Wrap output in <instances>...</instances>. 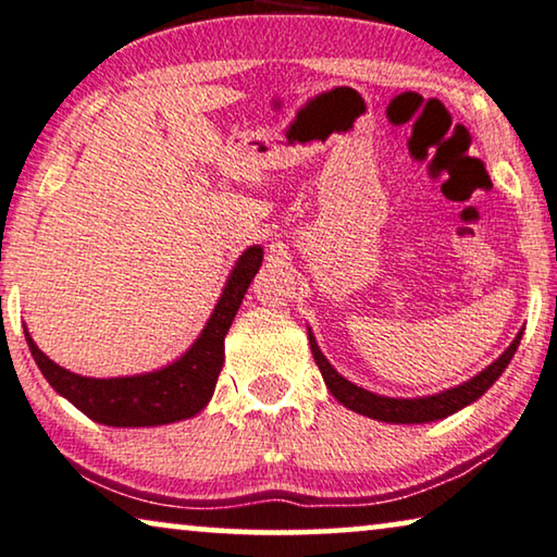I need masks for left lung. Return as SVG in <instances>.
<instances>
[{
	"mask_svg": "<svg viewBox=\"0 0 557 557\" xmlns=\"http://www.w3.org/2000/svg\"><path fill=\"white\" fill-rule=\"evenodd\" d=\"M522 332L512 338V344L499 354L487 369H482L478 376H472L470 382L453 386V389L432 394V397H417V399H394V397H382V394H374L369 389H361V386L351 384L349 379H344L336 369L329 364V359L321 354L317 338L309 332V344L311 354L317 359L319 372L324 376L329 392L342 401L344 407H349L351 412H359L364 417L379 419V422H392V424H424V422H437V419H445L449 414L459 412V409L472 405L474 399H480L490 386H493L499 374L505 372L510 359L515 357L520 346Z\"/></svg>",
	"mask_w": 557,
	"mask_h": 557,
	"instance_id": "obj_1",
	"label": "left lung"
}]
</instances>
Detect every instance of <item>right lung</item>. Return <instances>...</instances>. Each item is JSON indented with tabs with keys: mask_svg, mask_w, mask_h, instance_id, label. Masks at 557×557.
Listing matches in <instances>:
<instances>
[{
	"mask_svg": "<svg viewBox=\"0 0 557 557\" xmlns=\"http://www.w3.org/2000/svg\"><path fill=\"white\" fill-rule=\"evenodd\" d=\"M261 261V246L246 248L233 265L203 332L181 359L156 369V372L112 379L79 376L45 357L27 329H24V336H27L39 372L45 374L52 389L72 401L92 422L108 426H158L181 422V419L196 417L211 401L223 367V338L236 319L248 286L259 273Z\"/></svg>",
	"mask_w": 557,
	"mask_h": 557,
	"instance_id": "obj_1",
	"label": "right lung"
}]
</instances>
